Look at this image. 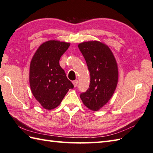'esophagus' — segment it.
<instances>
[{
    "mask_svg": "<svg viewBox=\"0 0 153 153\" xmlns=\"http://www.w3.org/2000/svg\"><path fill=\"white\" fill-rule=\"evenodd\" d=\"M73 85H74V87H76L77 85H78V80H74V81L73 82Z\"/></svg>",
    "mask_w": 153,
    "mask_h": 153,
    "instance_id": "1",
    "label": "esophagus"
}]
</instances>
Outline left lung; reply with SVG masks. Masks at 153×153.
<instances>
[{"label": "left lung", "mask_w": 153, "mask_h": 153, "mask_svg": "<svg viewBox=\"0 0 153 153\" xmlns=\"http://www.w3.org/2000/svg\"><path fill=\"white\" fill-rule=\"evenodd\" d=\"M78 47L91 75L89 88L80 97L88 108L99 111L108 102L116 89L119 78L117 63L110 48L102 42H84Z\"/></svg>", "instance_id": "left-lung-1"}]
</instances>
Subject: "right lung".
<instances>
[{"mask_svg": "<svg viewBox=\"0 0 153 153\" xmlns=\"http://www.w3.org/2000/svg\"><path fill=\"white\" fill-rule=\"evenodd\" d=\"M70 43L48 41L40 46L30 65L29 82L34 98L47 110L58 106L74 86L60 67V57Z\"/></svg>", "mask_w": 153, "mask_h": 153, "instance_id": "right-lung-1", "label": "right lung"}]
</instances>
